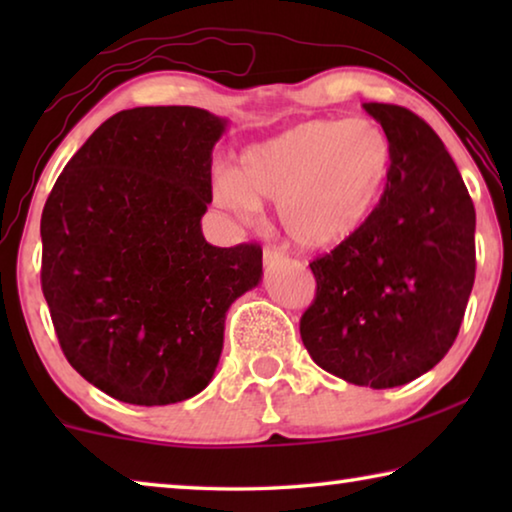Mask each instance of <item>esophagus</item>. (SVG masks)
Returning a JSON list of instances; mask_svg holds the SVG:
<instances>
[{"mask_svg":"<svg viewBox=\"0 0 512 512\" xmlns=\"http://www.w3.org/2000/svg\"><path fill=\"white\" fill-rule=\"evenodd\" d=\"M284 257L280 250H275V248H266L264 250V266H273V264H282L284 262Z\"/></svg>","mask_w":512,"mask_h":512,"instance_id":"esophagus-1","label":"esophagus"}]
</instances>
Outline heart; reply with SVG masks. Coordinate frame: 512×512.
<instances>
[{
    "label": "heart",
    "mask_w": 512,
    "mask_h": 512,
    "mask_svg": "<svg viewBox=\"0 0 512 512\" xmlns=\"http://www.w3.org/2000/svg\"><path fill=\"white\" fill-rule=\"evenodd\" d=\"M393 142L370 119H311L248 146L237 173L221 171L214 201L241 221L277 203L291 244L327 250L357 239L375 219L393 173Z\"/></svg>",
    "instance_id": "obj_1"
}]
</instances>
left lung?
<instances>
[{
	"mask_svg": "<svg viewBox=\"0 0 512 512\" xmlns=\"http://www.w3.org/2000/svg\"><path fill=\"white\" fill-rule=\"evenodd\" d=\"M393 142V173L357 239L311 262L316 300L300 336L320 368L395 388L452 348L474 284L476 214L445 144L418 115L363 103Z\"/></svg>",
	"mask_w": 512,
	"mask_h": 512,
	"instance_id": "left-lung-1",
	"label": "left lung"
}]
</instances>
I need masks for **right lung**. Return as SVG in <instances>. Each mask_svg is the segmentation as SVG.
I'll return each mask as SVG.
<instances>
[{
	"label": "right lung",
	"mask_w": 512,
	"mask_h": 512,
	"mask_svg": "<svg viewBox=\"0 0 512 512\" xmlns=\"http://www.w3.org/2000/svg\"><path fill=\"white\" fill-rule=\"evenodd\" d=\"M225 128L194 106L121 110L67 162L42 210V293L60 348L119 402L201 393L225 314L262 282V248H216L201 230Z\"/></svg>",
	"instance_id": "add662e5"
}]
</instances>
